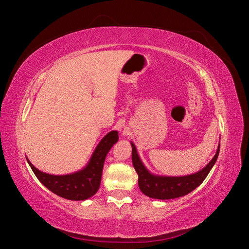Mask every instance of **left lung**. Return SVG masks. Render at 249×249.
<instances>
[{
	"label": "left lung",
	"instance_id": "obj_1",
	"mask_svg": "<svg viewBox=\"0 0 249 249\" xmlns=\"http://www.w3.org/2000/svg\"><path fill=\"white\" fill-rule=\"evenodd\" d=\"M132 145L133 166L138 175V185L141 192L146 196L155 199H172L184 196L192 192L205 180L211 169L215 165L219 155L220 142L218 144L215 156L205 167L200 170L185 176L158 175L147 168L140 158L134 142Z\"/></svg>",
	"mask_w": 249,
	"mask_h": 249
}]
</instances>
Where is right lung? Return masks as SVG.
Returning a JSON list of instances; mask_svg holds the SVG:
<instances>
[{
    "label": "right lung",
    "instance_id": "1",
    "mask_svg": "<svg viewBox=\"0 0 249 249\" xmlns=\"http://www.w3.org/2000/svg\"><path fill=\"white\" fill-rule=\"evenodd\" d=\"M117 141L118 132H109L97 144L85 166L67 175H51L36 168L28 158L27 161L36 178L50 191L70 200H85L99 190L105 159Z\"/></svg>",
    "mask_w": 249,
    "mask_h": 249
}]
</instances>
